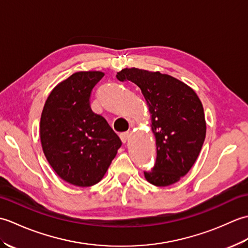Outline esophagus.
<instances>
[{
    "mask_svg": "<svg viewBox=\"0 0 248 248\" xmlns=\"http://www.w3.org/2000/svg\"><path fill=\"white\" fill-rule=\"evenodd\" d=\"M130 136H131V133H130V132H124V133H121V134H120L121 141H123L124 144L127 143V141H128L129 139H130Z\"/></svg>",
    "mask_w": 248,
    "mask_h": 248,
    "instance_id": "34e87169",
    "label": "esophagus"
}]
</instances>
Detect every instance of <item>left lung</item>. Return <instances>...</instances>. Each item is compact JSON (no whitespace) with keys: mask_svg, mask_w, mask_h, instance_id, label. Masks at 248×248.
Here are the masks:
<instances>
[{"mask_svg":"<svg viewBox=\"0 0 248 248\" xmlns=\"http://www.w3.org/2000/svg\"><path fill=\"white\" fill-rule=\"evenodd\" d=\"M116 77L140 88L151 114L156 159L152 170L144 171L146 180L156 186L178 182L196 162L205 138L203 108L196 93L159 71L125 68Z\"/></svg>","mask_w":248,"mask_h":248,"instance_id":"obj_1","label":"left lung"}]
</instances>
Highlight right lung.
<instances>
[{
  "label": "right lung",
  "mask_w": 248,
  "mask_h": 248,
  "mask_svg": "<svg viewBox=\"0 0 248 248\" xmlns=\"http://www.w3.org/2000/svg\"><path fill=\"white\" fill-rule=\"evenodd\" d=\"M100 71H80L49 94L40 118L44 154L62 180L77 186L98 183L121 146L108 121L91 108V93L103 78Z\"/></svg>",
  "instance_id": "add662e5"
}]
</instances>
